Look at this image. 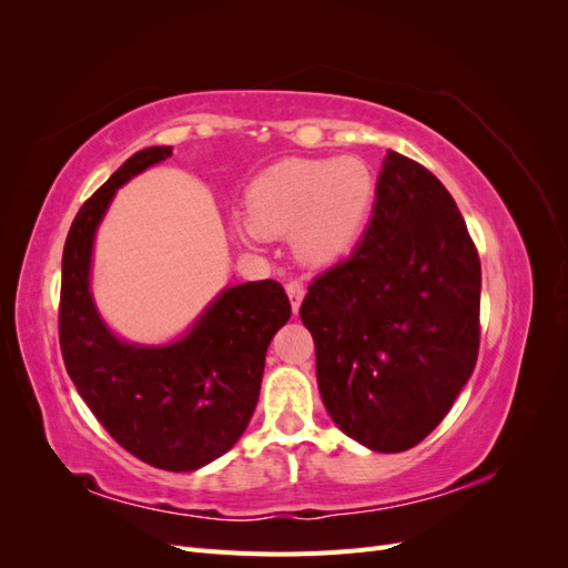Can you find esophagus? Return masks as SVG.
<instances>
[{
	"label": "esophagus",
	"instance_id": "obj_1",
	"mask_svg": "<svg viewBox=\"0 0 568 568\" xmlns=\"http://www.w3.org/2000/svg\"><path fill=\"white\" fill-rule=\"evenodd\" d=\"M286 294H288V301H291V307H294V313H298V307H301V303H303V298H305V286H303V282H288L286 284Z\"/></svg>",
	"mask_w": 568,
	"mask_h": 568
}]
</instances>
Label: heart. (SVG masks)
<instances>
[{
    "label": "heart",
    "instance_id": "b5f03b06",
    "mask_svg": "<svg viewBox=\"0 0 568 568\" xmlns=\"http://www.w3.org/2000/svg\"><path fill=\"white\" fill-rule=\"evenodd\" d=\"M374 203L376 178L365 161L286 159L248 184V234L294 230L301 261L329 265L359 244Z\"/></svg>",
    "mask_w": 568,
    "mask_h": 568
}]
</instances>
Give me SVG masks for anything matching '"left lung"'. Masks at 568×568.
Here are the masks:
<instances>
[{
  "instance_id": "1",
  "label": "left lung",
  "mask_w": 568,
  "mask_h": 568,
  "mask_svg": "<svg viewBox=\"0 0 568 568\" xmlns=\"http://www.w3.org/2000/svg\"><path fill=\"white\" fill-rule=\"evenodd\" d=\"M480 261L440 180L388 151L369 225L301 305L334 424L376 453L415 448L476 367Z\"/></svg>"
}]
</instances>
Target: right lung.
Here are the masks:
<instances>
[{"instance_id":"1","label":"right lung","mask_w":568,"mask_h":568,"mask_svg":"<svg viewBox=\"0 0 568 568\" xmlns=\"http://www.w3.org/2000/svg\"><path fill=\"white\" fill-rule=\"evenodd\" d=\"M173 156L170 146L136 151L82 203L61 263L59 341L82 400L118 445L165 471H194L242 438L261 395L265 353L291 317L280 282L222 288L184 336L165 346L118 338L92 291V248L115 189Z\"/></svg>"}]
</instances>
